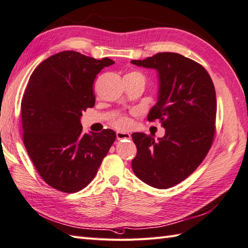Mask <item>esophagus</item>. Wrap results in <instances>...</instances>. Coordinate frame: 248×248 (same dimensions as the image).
I'll return each instance as SVG.
<instances>
[{
	"mask_svg": "<svg viewBox=\"0 0 248 248\" xmlns=\"http://www.w3.org/2000/svg\"><path fill=\"white\" fill-rule=\"evenodd\" d=\"M116 137L118 140H129V138H131V135L129 133H126V132H116Z\"/></svg>",
	"mask_w": 248,
	"mask_h": 248,
	"instance_id": "1",
	"label": "esophagus"
}]
</instances>
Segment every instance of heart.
<instances>
[{
  "label": "heart",
  "instance_id": "b5f03b06",
  "mask_svg": "<svg viewBox=\"0 0 248 248\" xmlns=\"http://www.w3.org/2000/svg\"><path fill=\"white\" fill-rule=\"evenodd\" d=\"M131 74H136V75H140V76H142V75L140 73H138V72H133V73H131ZM130 124H131L130 119L126 117V116H119V117H117L113 122V124H114L115 128H117L119 130L128 129Z\"/></svg>",
  "mask_w": 248,
  "mask_h": 248
}]
</instances>
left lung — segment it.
Listing matches in <instances>:
<instances>
[{"label": "left lung", "instance_id": "1", "mask_svg": "<svg viewBox=\"0 0 248 248\" xmlns=\"http://www.w3.org/2000/svg\"><path fill=\"white\" fill-rule=\"evenodd\" d=\"M133 64L158 73V99L148 114L166 129L163 138L133 133L137 154L132 160L135 175L149 186L177 185L206 157L216 133L217 97L205 68L176 53H158Z\"/></svg>", "mask_w": 248, "mask_h": 248}]
</instances>
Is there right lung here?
I'll return each mask as SVG.
<instances>
[{
    "label": "right lung",
    "mask_w": 248,
    "mask_h": 248,
    "mask_svg": "<svg viewBox=\"0 0 248 248\" xmlns=\"http://www.w3.org/2000/svg\"><path fill=\"white\" fill-rule=\"evenodd\" d=\"M112 64L65 50L40 63L28 81L21 102L23 141L40 176L59 191L88 186L116 140L110 129L84 134L80 123L95 106L97 74Z\"/></svg>",
    "instance_id": "1"
}]
</instances>
